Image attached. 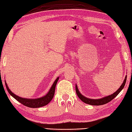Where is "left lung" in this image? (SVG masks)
Returning a JSON list of instances; mask_svg holds the SVG:
<instances>
[{
	"label": "left lung",
	"instance_id": "8db88e82",
	"mask_svg": "<svg viewBox=\"0 0 132 132\" xmlns=\"http://www.w3.org/2000/svg\"><path fill=\"white\" fill-rule=\"evenodd\" d=\"M127 76L126 75L124 80L123 81V83L122 84L120 87L117 90L116 92L113 93V94H112L108 95L107 96H104V97H103L102 98L94 99H90V98L85 97V96H84L83 95H82L80 93V91L78 90V87L76 84V93H77V95L78 96V98H80L82 101L84 102V103L88 104H90V105H93V106H100V105H103L108 103V102H110L111 101H112L113 99L115 98L116 96L119 94V93L122 90V89L124 88L126 83V81H127Z\"/></svg>",
	"mask_w": 132,
	"mask_h": 132
}]
</instances>
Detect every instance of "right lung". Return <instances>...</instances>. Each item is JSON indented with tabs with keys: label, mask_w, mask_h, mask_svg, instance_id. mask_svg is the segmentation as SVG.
Masks as SVG:
<instances>
[{
	"label": "right lung",
	"mask_w": 132,
	"mask_h": 132,
	"mask_svg": "<svg viewBox=\"0 0 132 132\" xmlns=\"http://www.w3.org/2000/svg\"><path fill=\"white\" fill-rule=\"evenodd\" d=\"M59 79V77H58L56 80H55L54 84H52L50 89L46 95L42 96V97L36 98V99L24 98L20 97V96H19L18 95H16V94H14L12 92L11 90L9 89V87L5 81V84L8 92L10 94V95L12 96H13L14 99H16L17 101L19 102L20 103H21V104H24V106L28 107L39 108L40 107L45 106L46 105L48 104L50 102H51L52 98H53L54 94H55V87H56V84L57 82Z\"/></svg>",
	"instance_id": "obj_1"
}]
</instances>
